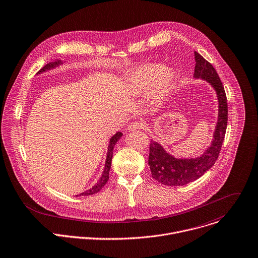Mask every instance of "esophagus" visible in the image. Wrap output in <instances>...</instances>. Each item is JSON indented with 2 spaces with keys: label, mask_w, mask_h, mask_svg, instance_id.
<instances>
[{
  "label": "esophagus",
  "mask_w": 258,
  "mask_h": 258,
  "mask_svg": "<svg viewBox=\"0 0 258 258\" xmlns=\"http://www.w3.org/2000/svg\"><path fill=\"white\" fill-rule=\"evenodd\" d=\"M145 126V123L142 122V121H135L133 123H131L128 126H127V130L128 131H139V130H142L144 128Z\"/></svg>",
  "instance_id": "esophagus-1"
}]
</instances>
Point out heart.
<instances>
[{"mask_svg":"<svg viewBox=\"0 0 258 258\" xmlns=\"http://www.w3.org/2000/svg\"><path fill=\"white\" fill-rule=\"evenodd\" d=\"M176 79L177 73L173 68L147 63L127 72L123 77V85L126 91L134 96L144 95L150 90L153 103L160 104L173 88Z\"/></svg>","mask_w":258,"mask_h":258,"instance_id":"b5f03b06","label":"heart"}]
</instances>
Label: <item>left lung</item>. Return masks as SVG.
I'll list each match as a JSON object with an SVG mask.
<instances>
[{
  "label": "left lung",
  "mask_w": 258,
  "mask_h": 258,
  "mask_svg": "<svg viewBox=\"0 0 258 258\" xmlns=\"http://www.w3.org/2000/svg\"><path fill=\"white\" fill-rule=\"evenodd\" d=\"M195 59L194 78L206 81L216 92L218 119L211 145L197 158H176L168 153L161 144L151 141L149 166L152 177L168 186L185 185L203 176L217 161L226 134L228 105L223 84L214 67L197 51H195Z\"/></svg>",
  "instance_id": "1"
}]
</instances>
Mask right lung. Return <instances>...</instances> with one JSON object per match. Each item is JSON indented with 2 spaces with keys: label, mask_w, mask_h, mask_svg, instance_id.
<instances>
[{
  "label": "right lung",
  "mask_w": 258,
  "mask_h": 258,
  "mask_svg": "<svg viewBox=\"0 0 258 258\" xmlns=\"http://www.w3.org/2000/svg\"><path fill=\"white\" fill-rule=\"evenodd\" d=\"M63 64V61L62 60H54V61H50L49 63L45 64L38 73L37 75H40V74H43L47 71H50V70H53L59 66H62ZM122 137V134L120 132H117L114 136H112L109 140V144H108V148H107V155H106V160H105V165H104V169H103V172L99 178V180L89 189H87L86 191L80 194L79 196H91V195H94L96 192H98L107 182L108 178H109V170H110V167H111V161H112V156H113V148L115 146V144L119 141V139ZM78 197V196H77Z\"/></svg>",
  "instance_id": "add662e5"
}]
</instances>
